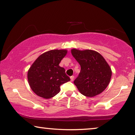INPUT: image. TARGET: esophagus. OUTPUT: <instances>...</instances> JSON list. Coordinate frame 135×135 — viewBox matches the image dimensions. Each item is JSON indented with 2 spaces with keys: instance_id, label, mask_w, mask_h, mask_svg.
Wrapping results in <instances>:
<instances>
[{
  "instance_id": "obj_1",
  "label": "esophagus",
  "mask_w": 135,
  "mask_h": 135,
  "mask_svg": "<svg viewBox=\"0 0 135 135\" xmlns=\"http://www.w3.org/2000/svg\"><path fill=\"white\" fill-rule=\"evenodd\" d=\"M70 81H73V80H74V76H70Z\"/></svg>"
}]
</instances>
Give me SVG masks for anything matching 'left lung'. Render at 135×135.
Masks as SVG:
<instances>
[{
  "label": "left lung",
  "mask_w": 135,
  "mask_h": 135,
  "mask_svg": "<svg viewBox=\"0 0 135 135\" xmlns=\"http://www.w3.org/2000/svg\"><path fill=\"white\" fill-rule=\"evenodd\" d=\"M71 53L81 66L80 74L74 82L80 92L88 97L101 94L109 85L112 76L108 63L95 51L73 49Z\"/></svg>",
  "instance_id": "left-lung-1"
}]
</instances>
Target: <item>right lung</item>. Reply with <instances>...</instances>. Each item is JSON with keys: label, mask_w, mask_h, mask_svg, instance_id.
<instances>
[{"label": "right lung", "mask_w": 135, "mask_h": 135, "mask_svg": "<svg viewBox=\"0 0 135 135\" xmlns=\"http://www.w3.org/2000/svg\"><path fill=\"white\" fill-rule=\"evenodd\" d=\"M67 50H51L36 59L28 72L31 88L38 96L49 99L59 94L60 86L70 80L65 69L59 66Z\"/></svg>", "instance_id": "1"}]
</instances>
